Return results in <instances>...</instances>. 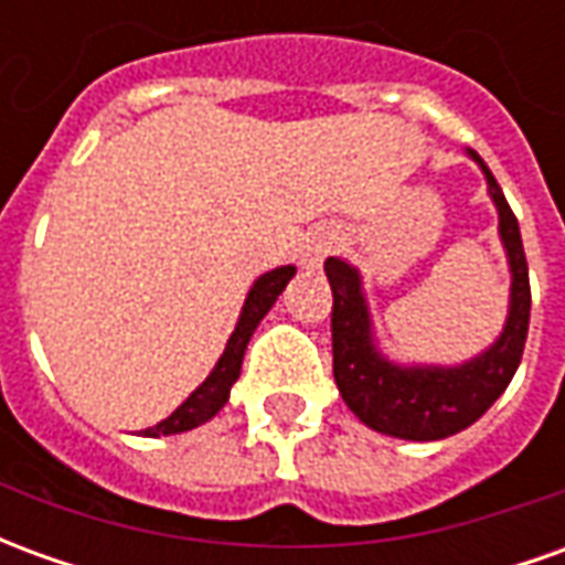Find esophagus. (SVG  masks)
<instances>
[{
  "mask_svg": "<svg viewBox=\"0 0 565 565\" xmlns=\"http://www.w3.org/2000/svg\"><path fill=\"white\" fill-rule=\"evenodd\" d=\"M330 247H332L330 238H318V242H311V245L306 247V257H302V263H306L308 269H315V266H320L323 257L330 254Z\"/></svg>",
  "mask_w": 565,
  "mask_h": 565,
  "instance_id": "34e87169",
  "label": "esophagus"
}]
</instances>
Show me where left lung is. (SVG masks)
Here are the masks:
<instances>
[{"label":"left lung","mask_w":565,"mask_h":565,"mask_svg":"<svg viewBox=\"0 0 565 565\" xmlns=\"http://www.w3.org/2000/svg\"><path fill=\"white\" fill-rule=\"evenodd\" d=\"M472 157L481 162L490 199L497 202L499 235L511 266L509 320L490 351L454 369L393 366L372 344L366 299L354 266L335 257L323 263L332 287V375L348 408L384 436L436 441L460 433L497 403L521 366L533 302L521 226L493 172L478 153Z\"/></svg>","instance_id":"obj_1"}]
</instances>
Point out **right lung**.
Segmentation results:
<instances>
[{
	"mask_svg": "<svg viewBox=\"0 0 565 565\" xmlns=\"http://www.w3.org/2000/svg\"><path fill=\"white\" fill-rule=\"evenodd\" d=\"M294 266H281V269L266 271L245 299V308H242V318L235 323V332L226 342V351L217 360V366L211 369V375L196 391L186 396L184 403L174 408L172 415L160 420L157 426L145 429V436H174V433H186V429H196L205 420L221 412L226 399H230V387H233L238 375H242V356H245V348L250 342V335L257 330V323L266 318V311L275 306V299L281 296V290L287 287V281L294 278Z\"/></svg>",
	"mask_w": 565,
	"mask_h": 565,
	"instance_id": "right-lung-1",
	"label": "right lung"
}]
</instances>
